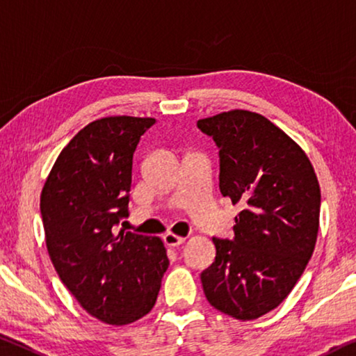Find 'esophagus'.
<instances>
[{
    "instance_id": "34e87169",
    "label": "esophagus",
    "mask_w": 356,
    "mask_h": 356,
    "mask_svg": "<svg viewBox=\"0 0 356 356\" xmlns=\"http://www.w3.org/2000/svg\"><path fill=\"white\" fill-rule=\"evenodd\" d=\"M184 240H186L184 237H178V235H175V234L163 235V242H165L167 247H172V248L179 247V245H183Z\"/></svg>"
}]
</instances>
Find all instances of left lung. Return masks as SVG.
Listing matches in <instances>:
<instances>
[{
    "mask_svg": "<svg viewBox=\"0 0 356 356\" xmlns=\"http://www.w3.org/2000/svg\"><path fill=\"white\" fill-rule=\"evenodd\" d=\"M220 149V191L242 211L234 238L213 237L216 256L200 273L213 307L254 320L283 302L314 253L320 184L299 145L258 113L234 109L197 122Z\"/></svg>",
    "mask_w": 356,
    "mask_h": 356,
    "instance_id": "1",
    "label": "left lung"
}]
</instances>
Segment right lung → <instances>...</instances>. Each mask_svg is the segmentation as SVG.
I'll return each mask as SVG.
<instances>
[{"instance_id": "right-lung-1", "label": "right lung", "mask_w": 356, "mask_h": 356, "mask_svg": "<svg viewBox=\"0 0 356 356\" xmlns=\"http://www.w3.org/2000/svg\"><path fill=\"white\" fill-rule=\"evenodd\" d=\"M152 118L111 116L63 147L41 193L49 256L92 316L129 325L149 314L168 258L157 237L116 232L129 216L134 152Z\"/></svg>"}]
</instances>
